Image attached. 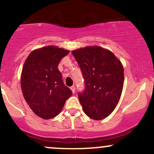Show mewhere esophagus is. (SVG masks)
I'll list each match as a JSON object with an SVG mask.
<instances>
[{"instance_id":"34e87169","label":"esophagus","mask_w":154,"mask_h":154,"mask_svg":"<svg viewBox=\"0 0 154 154\" xmlns=\"http://www.w3.org/2000/svg\"><path fill=\"white\" fill-rule=\"evenodd\" d=\"M70 89H71V90H72V93H73V94H74V92H75V87H74V85L71 86V87H70Z\"/></svg>"}]
</instances>
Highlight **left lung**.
Segmentation results:
<instances>
[{"label": "left lung", "mask_w": 154, "mask_h": 154, "mask_svg": "<svg viewBox=\"0 0 154 154\" xmlns=\"http://www.w3.org/2000/svg\"><path fill=\"white\" fill-rule=\"evenodd\" d=\"M80 66L85 90L78 98L84 112L94 120H102L117 106L124 87L121 62L112 52L98 46L72 51Z\"/></svg>", "instance_id": "8db88e82"}]
</instances>
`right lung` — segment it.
Returning a JSON list of instances; mask_svg holds the SVG:
<instances>
[{"label":"right lung","mask_w":154,"mask_h":154,"mask_svg":"<svg viewBox=\"0 0 154 154\" xmlns=\"http://www.w3.org/2000/svg\"><path fill=\"white\" fill-rule=\"evenodd\" d=\"M69 52L58 47H45L32 51L25 60L21 74L22 91L30 109L38 117L55 118L72 95L58 69L59 62Z\"/></svg>","instance_id":"1"}]
</instances>
